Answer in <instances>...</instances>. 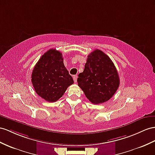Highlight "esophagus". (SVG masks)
Masks as SVG:
<instances>
[{
	"label": "esophagus",
	"mask_w": 155,
	"mask_h": 155,
	"mask_svg": "<svg viewBox=\"0 0 155 155\" xmlns=\"http://www.w3.org/2000/svg\"><path fill=\"white\" fill-rule=\"evenodd\" d=\"M73 77V80H74V82H76L77 81V75H74V76Z\"/></svg>",
	"instance_id": "obj_1"
}]
</instances>
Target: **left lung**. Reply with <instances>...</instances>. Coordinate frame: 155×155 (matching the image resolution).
Segmentation results:
<instances>
[{
    "label": "left lung",
    "instance_id": "8db88e82",
    "mask_svg": "<svg viewBox=\"0 0 155 155\" xmlns=\"http://www.w3.org/2000/svg\"><path fill=\"white\" fill-rule=\"evenodd\" d=\"M77 78L78 86L94 104H103L113 97L120 84L117 70L111 59L100 50L88 55L82 73Z\"/></svg>",
    "mask_w": 155,
    "mask_h": 155
}]
</instances>
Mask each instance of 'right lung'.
<instances>
[{
  "mask_svg": "<svg viewBox=\"0 0 155 155\" xmlns=\"http://www.w3.org/2000/svg\"><path fill=\"white\" fill-rule=\"evenodd\" d=\"M35 92L44 100L54 102L74 83L63 63L60 51L50 49L44 54L35 65L31 74Z\"/></svg>",
  "mask_w": 155,
  "mask_h": 155,
  "instance_id": "1",
  "label": "right lung"
}]
</instances>
